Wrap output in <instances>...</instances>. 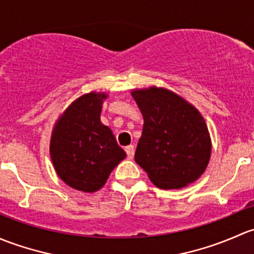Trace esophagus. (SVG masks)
Segmentation results:
<instances>
[{"label":"esophagus","instance_id":"1","mask_svg":"<svg viewBox=\"0 0 254 254\" xmlns=\"http://www.w3.org/2000/svg\"><path fill=\"white\" fill-rule=\"evenodd\" d=\"M126 153H127L128 159H132L133 156H134V146L133 145L126 146Z\"/></svg>","mask_w":254,"mask_h":254}]
</instances>
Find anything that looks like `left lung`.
<instances>
[{"label":"left lung","instance_id":"left-lung-1","mask_svg":"<svg viewBox=\"0 0 254 254\" xmlns=\"http://www.w3.org/2000/svg\"><path fill=\"white\" fill-rule=\"evenodd\" d=\"M130 94L144 120L135 163L163 190L197 181L211 155L210 134L200 112L165 88L134 89Z\"/></svg>","mask_w":254,"mask_h":254}]
</instances>
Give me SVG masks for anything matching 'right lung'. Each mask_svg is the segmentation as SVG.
<instances>
[{"instance_id":"right-lung-1","label":"right lung","mask_w":254,"mask_h":254,"mask_svg":"<svg viewBox=\"0 0 254 254\" xmlns=\"http://www.w3.org/2000/svg\"><path fill=\"white\" fill-rule=\"evenodd\" d=\"M106 93L84 94L59 117L52 129L50 155L57 176L85 193L100 190L126 153L114 133L101 124Z\"/></svg>"}]
</instances>
